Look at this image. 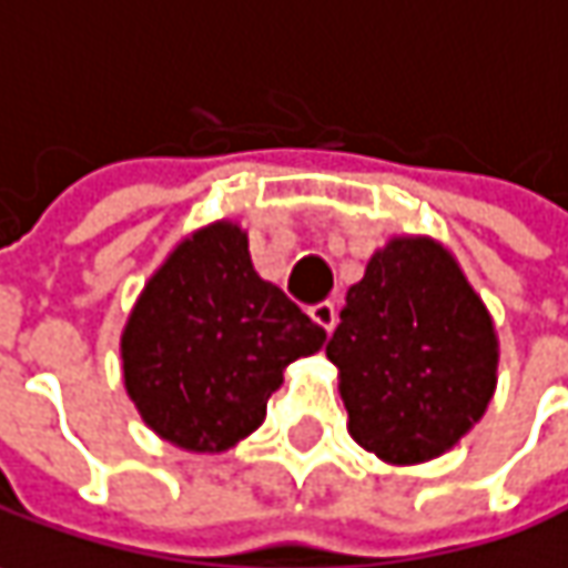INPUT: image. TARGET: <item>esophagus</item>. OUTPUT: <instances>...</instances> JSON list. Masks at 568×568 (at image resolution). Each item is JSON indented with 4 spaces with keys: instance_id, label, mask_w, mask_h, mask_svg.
<instances>
[{
    "instance_id": "34e87169",
    "label": "esophagus",
    "mask_w": 568,
    "mask_h": 568,
    "mask_svg": "<svg viewBox=\"0 0 568 568\" xmlns=\"http://www.w3.org/2000/svg\"><path fill=\"white\" fill-rule=\"evenodd\" d=\"M308 314L317 327H324L327 333L333 331V324H336V305L333 302H317V305H311Z\"/></svg>"
}]
</instances>
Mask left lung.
I'll use <instances>...</instances> for the list:
<instances>
[{
  "instance_id": "left-lung-1",
  "label": "left lung",
  "mask_w": 568,
  "mask_h": 568,
  "mask_svg": "<svg viewBox=\"0 0 568 568\" xmlns=\"http://www.w3.org/2000/svg\"><path fill=\"white\" fill-rule=\"evenodd\" d=\"M327 358L358 445L387 464H423L483 419L499 336L455 254L435 237L400 235L349 285Z\"/></svg>"
}]
</instances>
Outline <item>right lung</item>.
Masks as SVG:
<instances>
[{
	"label": "right lung",
	"instance_id": "obj_1",
	"mask_svg": "<svg viewBox=\"0 0 568 568\" xmlns=\"http://www.w3.org/2000/svg\"><path fill=\"white\" fill-rule=\"evenodd\" d=\"M324 339L280 285L260 280L247 232L222 219L184 237L139 292L120 336L123 384L159 438L219 455L257 429L285 365Z\"/></svg>",
	"mask_w": 568,
	"mask_h": 568
}]
</instances>
